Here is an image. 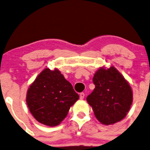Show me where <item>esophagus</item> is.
Wrapping results in <instances>:
<instances>
[{"label":"esophagus","mask_w":150,"mask_h":150,"mask_svg":"<svg viewBox=\"0 0 150 150\" xmlns=\"http://www.w3.org/2000/svg\"><path fill=\"white\" fill-rule=\"evenodd\" d=\"M85 97V93H80V99H83Z\"/></svg>","instance_id":"obj_1"}]
</instances>
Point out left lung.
Segmentation results:
<instances>
[{"instance_id": "obj_1", "label": "left lung", "mask_w": 150, "mask_h": 150, "mask_svg": "<svg viewBox=\"0 0 150 150\" xmlns=\"http://www.w3.org/2000/svg\"><path fill=\"white\" fill-rule=\"evenodd\" d=\"M95 88L86 98L95 116L104 125L120 121L126 116L133 102L131 88L114 67L98 69L93 78Z\"/></svg>"}]
</instances>
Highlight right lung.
<instances>
[{"instance_id": "obj_1", "label": "right lung", "mask_w": 150, "mask_h": 150, "mask_svg": "<svg viewBox=\"0 0 150 150\" xmlns=\"http://www.w3.org/2000/svg\"><path fill=\"white\" fill-rule=\"evenodd\" d=\"M79 95L59 70L45 69L27 93V104L33 117L48 126L58 125L66 117Z\"/></svg>"}]
</instances>
